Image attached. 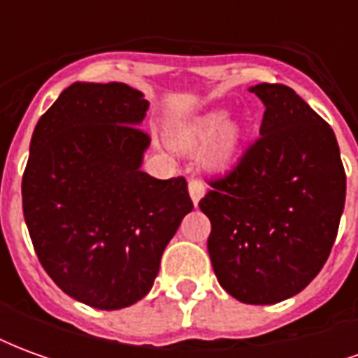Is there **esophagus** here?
Instances as JSON below:
<instances>
[{"instance_id":"1","label":"esophagus","mask_w":358,"mask_h":358,"mask_svg":"<svg viewBox=\"0 0 358 358\" xmlns=\"http://www.w3.org/2000/svg\"><path fill=\"white\" fill-rule=\"evenodd\" d=\"M187 189H189V195H192V201H194V205H197L199 199L205 195V184H203L201 180H197V178L189 180Z\"/></svg>"}]
</instances>
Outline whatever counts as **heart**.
Returning a JSON list of instances; mask_svg holds the SVG:
<instances>
[{"instance_id":"b5f03b06","label":"heart","mask_w":358,"mask_h":358,"mask_svg":"<svg viewBox=\"0 0 358 358\" xmlns=\"http://www.w3.org/2000/svg\"><path fill=\"white\" fill-rule=\"evenodd\" d=\"M228 120L226 110H210L199 117L189 118L172 128V145L180 151H197L210 143L205 161L213 169H224L234 159L240 143L241 128L238 122Z\"/></svg>"}]
</instances>
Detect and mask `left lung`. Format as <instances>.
<instances>
[{"label": "left lung", "mask_w": 358, "mask_h": 358, "mask_svg": "<svg viewBox=\"0 0 358 358\" xmlns=\"http://www.w3.org/2000/svg\"><path fill=\"white\" fill-rule=\"evenodd\" d=\"M264 103L261 138L210 180L199 209L218 284L248 305H272L322 270L345 205V171L330 124L284 84L249 88Z\"/></svg>", "instance_id": "obj_1"}]
</instances>
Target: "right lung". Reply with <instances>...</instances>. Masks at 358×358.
Here are the masks:
<instances>
[{"mask_svg": "<svg viewBox=\"0 0 358 358\" xmlns=\"http://www.w3.org/2000/svg\"><path fill=\"white\" fill-rule=\"evenodd\" d=\"M149 101L120 82H74L32 134L22 210L43 270L73 299L101 310L153 287L164 248L194 209L186 178L140 169Z\"/></svg>", "mask_w": 358, "mask_h": 358, "instance_id": "right-lung-1", "label": "right lung"}]
</instances>
